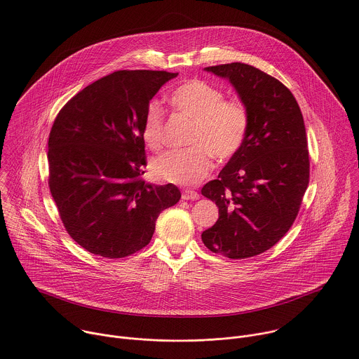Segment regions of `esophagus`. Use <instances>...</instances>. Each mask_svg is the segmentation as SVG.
Listing matches in <instances>:
<instances>
[{
  "mask_svg": "<svg viewBox=\"0 0 359 359\" xmlns=\"http://www.w3.org/2000/svg\"><path fill=\"white\" fill-rule=\"evenodd\" d=\"M198 193L197 191H194V190H183V193H182V198L183 200H198Z\"/></svg>",
  "mask_w": 359,
  "mask_h": 359,
  "instance_id": "1",
  "label": "esophagus"
}]
</instances>
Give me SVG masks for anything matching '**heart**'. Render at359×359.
I'll list each match as a JSON object with an SVG mask.
<instances>
[{"label":"heart","instance_id":"b5f03b06","mask_svg":"<svg viewBox=\"0 0 359 359\" xmlns=\"http://www.w3.org/2000/svg\"><path fill=\"white\" fill-rule=\"evenodd\" d=\"M170 104L193 120L187 149L168 151L151 162V173L159 182L193 184L211 170V155L218 162L233 158L243 147L250 113L238 99H225V93L201 79L179 85L169 96ZM163 111L151 103L144 114L141 135L145 145L158 151L163 144Z\"/></svg>","mask_w":359,"mask_h":359}]
</instances>
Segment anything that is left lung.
<instances>
[{
	"mask_svg": "<svg viewBox=\"0 0 359 359\" xmlns=\"http://www.w3.org/2000/svg\"><path fill=\"white\" fill-rule=\"evenodd\" d=\"M205 69L231 81L250 126L242 149L201 190L219 208L201 239L214 253L248 259L273 248L298 217L311 175L304 116L292 92L253 65Z\"/></svg>",
	"mask_w": 359,
	"mask_h": 359,
	"instance_id": "left-lung-1",
	"label": "left lung"
}]
</instances>
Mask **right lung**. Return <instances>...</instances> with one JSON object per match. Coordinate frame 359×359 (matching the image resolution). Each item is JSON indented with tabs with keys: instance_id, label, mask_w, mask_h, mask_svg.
<instances>
[{
	"instance_id": "obj_1",
	"label": "right lung",
	"mask_w": 359,
	"mask_h": 359,
	"mask_svg": "<svg viewBox=\"0 0 359 359\" xmlns=\"http://www.w3.org/2000/svg\"><path fill=\"white\" fill-rule=\"evenodd\" d=\"M177 72L121 69L83 88L48 135V187L68 235L89 253L121 259L145 248L159 214L182 194L147 184L141 135L149 100Z\"/></svg>"
}]
</instances>
